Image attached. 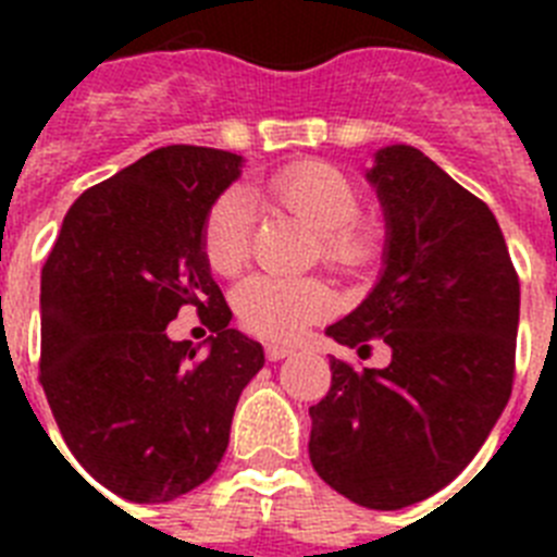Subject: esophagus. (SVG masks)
I'll list each match as a JSON object with an SVG mask.
<instances>
[{
  "label": "esophagus",
  "instance_id": "obj_1",
  "mask_svg": "<svg viewBox=\"0 0 557 557\" xmlns=\"http://www.w3.org/2000/svg\"><path fill=\"white\" fill-rule=\"evenodd\" d=\"M264 354H268L270 362H278V359L289 357V354H293V348L278 346V343H268V346H264Z\"/></svg>",
  "mask_w": 557,
  "mask_h": 557
}]
</instances>
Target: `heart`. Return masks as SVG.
<instances>
[{"mask_svg": "<svg viewBox=\"0 0 557 557\" xmlns=\"http://www.w3.org/2000/svg\"><path fill=\"white\" fill-rule=\"evenodd\" d=\"M250 200L275 206L314 231L312 256L329 270L357 275L376 262L382 231L359 214V189L346 172L326 161H293L270 172L245 191ZM243 191H223L209 206L200 231L206 264L218 275H236L250 259V209ZM236 321L245 332L273 343L301 337L309 323L332 312L334 295L318 275L278 278L250 275L231 295Z\"/></svg>", "mask_w": 557, "mask_h": 557, "instance_id": "b5f03b06", "label": "heart"}]
</instances>
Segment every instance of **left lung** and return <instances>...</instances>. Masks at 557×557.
Listing matches in <instances>:
<instances>
[{
  "label": "left lung",
  "instance_id": "left-lung-1",
  "mask_svg": "<svg viewBox=\"0 0 557 557\" xmlns=\"http://www.w3.org/2000/svg\"><path fill=\"white\" fill-rule=\"evenodd\" d=\"M368 181L385 206V273L326 334L359 357L385 339L393 359H329L309 460L346 499L398 510L449 485L508 405L519 275L488 206L421 150H379Z\"/></svg>",
  "mask_w": 557,
  "mask_h": 557
}]
</instances>
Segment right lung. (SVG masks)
<instances>
[{"label":"right lung","mask_w":557,"mask_h":557,"mask_svg":"<svg viewBox=\"0 0 557 557\" xmlns=\"http://www.w3.org/2000/svg\"><path fill=\"white\" fill-rule=\"evenodd\" d=\"M243 156L170 145L91 186L63 218L41 270V387L83 469L127 502H170L228 449L239 393L264 366L200 248L206 211ZM195 306L210 351L172 344Z\"/></svg>","instance_id":"obj_1"}]
</instances>
